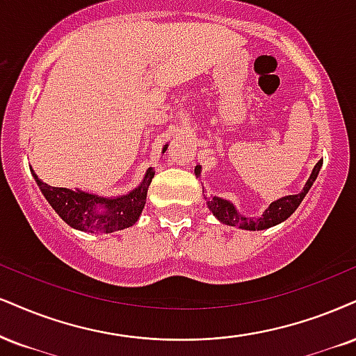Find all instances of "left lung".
<instances>
[{
  "label": "left lung",
  "mask_w": 356,
  "mask_h": 356,
  "mask_svg": "<svg viewBox=\"0 0 356 356\" xmlns=\"http://www.w3.org/2000/svg\"><path fill=\"white\" fill-rule=\"evenodd\" d=\"M323 160H318V163L314 166L312 173H310L309 179H307L305 186L302 188L300 193L297 195H289V196H282V198L272 201L269 204V208L266 209L264 213L261 214L259 218H249L244 216L238 211L234 204L231 201H227L225 198H219V196H213L206 201L208 204L209 211H211L214 216H216L218 221H221L222 225L227 226H236L241 227V229L245 231H262V229H269V227L279 225L287 219L291 214L299 208V204L302 203V200L305 198V195L309 193L310 188H312L314 181L318 177V171L322 168ZM195 175L196 178L201 177V165L195 166Z\"/></svg>",
  "instance_id": "1"
}]
</instances>
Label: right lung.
Returning a JSON list of instances; mask_svg holds the SVG:
<instances>
[{
  "mask_svg": "<svg viewBox=\"0 0 356 356\" xmlns=\"http://www.w3.org/2000/svg\"><path fill=\"white\" fill-rule=\"evenodd\" d=\"M166 148L168 145H165L161 153H165ZM33 177L47 203L69 226L84 232L108 234V232L134 226L138 221L147 203V191L155 177V170L148 168L145 171V177L137 188L125 195L112 196V198H105V196L77 190V188L69 190V188L49 186L42 179H39L34 171Z\"/></svg>",
  "mask_w": 356,
  "mask_h": 356,
  "instance_id": "add662e5",
  "label": "right lung"
}]
</instances>
